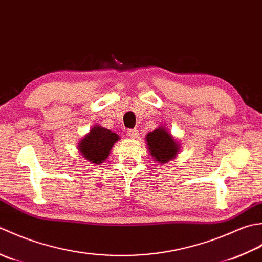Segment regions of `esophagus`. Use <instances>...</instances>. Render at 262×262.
I'll return each instance as SVG.
<instances>
[{"label":"esophagus","mask_w":262,"mask_h":262,"mask_svg":"<svg viewBox=\"0 0 262 262\" xmlns=\"http://www.w3.org/2000/svg\"><path fill=\"white\" fill-rule=\"evenodd\" d=\"M127 136H129L131 139H137L139 138V131L137 129H132L127 131Z\"/></svg>","instance_id":"1"}]
</instances>
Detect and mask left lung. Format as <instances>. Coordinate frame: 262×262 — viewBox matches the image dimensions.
I'll return each mask as SVG.
<instances>
[{"instance_id":"1","label":"left lung","mask_w":262,"mask_h":262,"mask_svg":"<svg viewBox=\"0 0 262 262\" xmlns=\"http://www.w3.org/2000/svg\"><path fill=\"white\" fill-rule=\"evenodd\" d=\"M147 148L151 157L161 165L174 159L180 152L181 145L165 126L148 132L146 136Z\"/></svg>"}]
</instances>
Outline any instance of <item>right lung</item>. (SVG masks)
<instances>
[{
	"label": "right lung",
	"mask_w": 262,
	"mask_h": 262,
	"mask_svg": "<svg viewBox=\"0 0 262 262\" xmlns=\"http://www.w3.org/2000/svg\"><path fill=\"white\" fill-rule=\"evenodd\" d=\"M119 140L117 133L96 124L79 141L78 150L86 161L99 165L108 157L112 147Z\"/></svg>",
	"instance_id": "right-lung-1"
}]
</instances>
